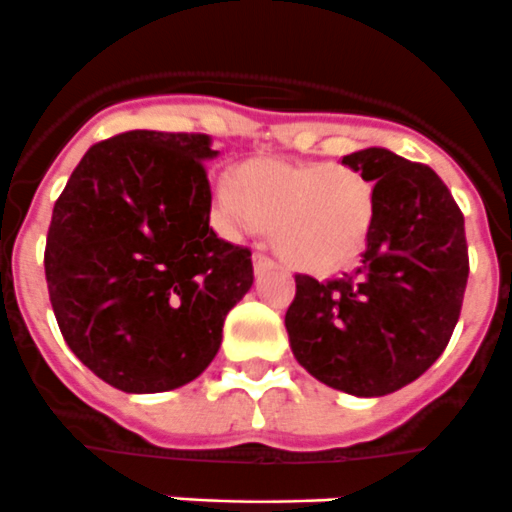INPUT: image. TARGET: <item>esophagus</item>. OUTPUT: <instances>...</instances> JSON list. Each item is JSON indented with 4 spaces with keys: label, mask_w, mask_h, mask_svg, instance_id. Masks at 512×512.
Wrapping results in <instances>:
<instances>
[{
    "label": "esophagus",
    "mask_w": 512,
    "mask_h": 512,
    "mask_svg": "<svg viewBox=\"0 0 512 512\" xmlns=\"http://www.w3.org/2000/svg\"><path fill=\"white\" fill-rule=\"evenodd\" d=\"M273 266V258L266 256V254H254V271L261 273L266 271V268Z\"/></svg>",
    "instance_id": "34e87169"
}]
</instances>
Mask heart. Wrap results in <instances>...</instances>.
<instances>
[{"label":"heart","mask_w":512,"mask_h":512,"mask_svg":"<svg viewBox=\"0 0 512 512\" xmlns=\"http://www.w3.org/2000/svg\"><path fill=\"white\" fill-rule=\"evenodd\" d=\"M214 204L229 224L273 229L278 254L296 268L333 273L371 236L376 186L351 166L256 159L239 171V184L216 176Z\"/></svg>","instance_id":"1"}]
</instances>
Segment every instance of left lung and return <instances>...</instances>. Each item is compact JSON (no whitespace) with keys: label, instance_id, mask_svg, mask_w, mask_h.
Segmentation results:
<instances>
[{"label":"left lung","instance_id":"left-lung-1","mask_svg":"<svg viewBox=\"0 0 512 512\" xmlns=\"http://www.w3.org/2000/svg\"><path fill=\"white\" fill-rule=\"evenodd\" d=\"M376 186L361 263L331 281L298 273L286 331L296 361L326 386L388 396L448 346L468 283L465 224L426 164L371 146L343 156Z\"/></svg>","mask_w":512,"mask_h":512}]
</instances>
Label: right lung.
Returning <instances> with one entry per match:
<instances>
[{
  "mask_svg": "<svg viewBox=\"0 0 512 512\" xmlns=\"http://www.w3.org/2000/svg\"><path fill=\"white\" fill-rule=\"evenodd\" d=\"M216 154L206 134L126 131L86 151L54 204L44 273L59 331L124 393L199 378L254 283L251 251L209 226Z\"/></svg>",
  "mask_w": 512,
  "mask_h": 512,
  "instance_id": "add662e5",
  "label": "right lung"
}]
</instances>
